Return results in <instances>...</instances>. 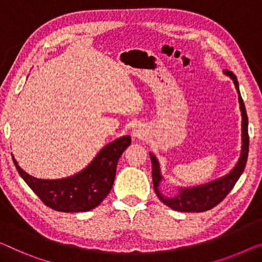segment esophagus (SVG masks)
Masks as SVG:
<instances>
[{
	"label": "esophagus",
	"mask_w": 262,
	"mask_h": 262,
	"mask_svg": "<svg viewBox=\"0 0 262 262\" xmlns=\"http://www.w3.org/2000/svg\"><path fill=\"white\" fill-rule=\"evenodd\" d=\"M132 135L133 138L135 139H142L144 138V135H146V130H144L141 126H136L134 127V129H133Z\"/></svg>",
	"instance_id": "esophagus-1"
}]
</instances>
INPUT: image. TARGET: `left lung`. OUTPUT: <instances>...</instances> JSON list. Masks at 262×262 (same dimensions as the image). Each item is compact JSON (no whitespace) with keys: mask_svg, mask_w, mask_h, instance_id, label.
<instances>
[{"mask_svg":"<svg viewBox=\"0 0 262 262\" xmlns=\"http://www.w3.org/2000/svg\"><path fill=\"white\" fill-rule=\"evenodd\" d=\"M226 75H228L233 80L234 84H235L236 92L239 94V103H240V111L241 116H243V147H241V154L239 158V161L235 165V167L229 171L227 175L224 178L217 179L212 182L206 183L202 186L190 187V188H179V193L177 196L174 198H167L160 192L159 186L160 182L162 180V175L160 173V165L158 159L149 153L150 160H151V177H153V185L154 190L158 198L161 200L163 204L167 205L170 208L179 212H206V210L212 209L213 207L220 204L224 199L227 196L228 193L233 189L235 186L236 181L245 170L246 162H247L248 158V147H249V138H248V118L247 113H246L245 103L241 97V94L239 91V82H237L236 76L234 75L229 70H225Z\"/></svg>","mask_w":262,"mask_h":262,"instance_id":"obj_1","label":"left lung"}]
</instances>
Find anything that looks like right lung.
Segmentation results:
<instances>
[{
    "label": "right lung",
    "instance_id": "right-lung-1",
    "mask_svg": "<svg viewBox=\"0 0 262 262\" xmlns=\"http://www.w3.org/2000/svg\"><path fill=\"white\" fill-rule=\"evenodd\" d=\"M132 142L122 136L108 143L83 170L58 180H42L26 173L13 156L15 167L46 206L64 213L88 212L99 206L111 192L120 156Z\"/></svg>",
    "mask_w": 262,
    "mask_h": 262
}]
</instances>
